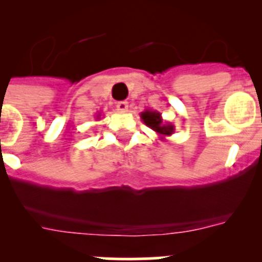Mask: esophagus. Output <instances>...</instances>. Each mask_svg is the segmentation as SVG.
<instances>
[{
	"label": "esophagus",
	"instance_id": "obj_1",
	"mask_svg": "<svg viewBox=\"0 0 262 262\" xmlns=\"http://www.w3.org/2000/svg\"><path fill=\"white\" fill-rule=\"evenodd\" d=\"M117 110L119 111V113H127V111H128V102H126V101L118 102Z\"/></svg>",
	"mask_w": 262,
	"mask_h": 262
}]
</instances>
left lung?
Listing matches in <instances>:
<instances>
[{"mask_svg": "<svg viewBox=\"0 0 262 262\" xmlns=\"http://www.w3.org/2000/svg\"><path fill=\"white\" fill-rule=\"evenodd\" d=\"M142 120L151 129L160 136V140H164L165 136H170L174 133V126L169 122H164L163 117L156 110H145L140 114Z\"/></svg>", "mask_w": 262, "mask_h": 262, "instance_id": "1", "label": "left lung"}]
</instances>
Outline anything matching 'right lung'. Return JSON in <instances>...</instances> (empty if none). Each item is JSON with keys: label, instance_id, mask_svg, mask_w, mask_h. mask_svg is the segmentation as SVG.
I'll return each mask as SVG.
<instances>
[{"label": "right lung", "instance_id": "add662e5", "mask_svg": "<svg viewBox=\"0 0 262 262\" xmlns=\"http://www.w3.org/2000/svg\"><path fill=\"white\" fill-rule=\"evenodd\" d=\"M99 117H101V114H97V119H99Z\"/></svg>", "mask_w": 262, "mask_h": 262}]
</instances>
